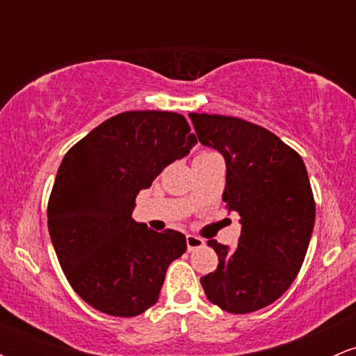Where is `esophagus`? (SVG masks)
<instances>
[{
  "mask_svg": "<svg viewBox=\"0 0 356 356\" xmlns=\"http://www.w3.org/2000/svg\"><path fill=\"white\" fill-rule=\"evenodd\" d=\"M186 243H187V249H189V251H194V249L204 248V244H206V241H204L202 238H199V236L187 234V236H186Z\"/></svg>",
  "mask_w": 356,
  "mask_h": 356,
  "instance_id": "1",
  "label": "esophagus"
}]
</instances>
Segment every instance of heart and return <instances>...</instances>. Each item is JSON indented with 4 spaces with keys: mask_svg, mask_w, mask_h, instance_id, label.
<instances>
[{
    "mask_svg": "<svg viewBox=\"0 0 356 356\" xmlns=\"http://www.w3.org/2000/svg\"><path fill=\"white\" fill-rule=\"evenodd\" d=\"M207 154H212V152H201V154H197V157H201V155H207Z\"/></svg>",
    "mask_w": 356,
    "mask_h": 356,
    "instance_id": "1",
    "label": "heart"
}]
</instances>
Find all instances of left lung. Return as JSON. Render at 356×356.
Returning <instances> with one entry per match:
<instances>
[{"label":"left lung","mask_w":356,"mask_h":356,"mask_svg":"<svg viewBox=\"0 0 356 356\" xmlns=\"http://www.w3.org/2000/svg\"><path fill=\"white\" fill-rule=\"evenodd\" d=\"M189 117L199 142L222 154V201L241 216L238 248L207 241L219 264L201 277L204 293L224 312H257L291 286L308 251L314 199L305 162L264 127L238 117Z\"/></svg>","instance_id":"1"}]
</instances>
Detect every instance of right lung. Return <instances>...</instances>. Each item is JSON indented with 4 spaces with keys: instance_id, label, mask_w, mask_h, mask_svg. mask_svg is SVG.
<instances>
[{
    "instance_id": "1",
    "label": "right lung",
    "mask_w": 356,
    "mask_h": 356,
    "mask_svg": "<svg viewBox=\"0 0 356 356\" xmlns=\"http://www.w3.org/2000/svg\"><path fill=\"white\" fill-rule=\"evenodd\" d=\"M197 144L186 117L134 110L108 118L65 154L48 231L68 283L92 308L130 318L157 303L186 236L132 219L136 197Z\"/></svg>"
}]
</instances>
